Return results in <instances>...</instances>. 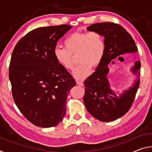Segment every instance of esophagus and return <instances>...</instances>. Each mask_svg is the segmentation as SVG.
Masks as SVG:
<instances>
[{
  "label": "esophagus",
  "mask_w": 152,
  "mask_h": 152,
  "mask_svg": "<svg viewBox=\"0 0 152 152\" xmlns=\"http://www.w3.org/2000/svg\"><path fill=\"white\" fill-rule=\"evenodd\" d=\"M76 84H78V85H79V86H84L83 82L81 81V80H76Z\"/></svg>",
  "instance_id": "obj_1"
}]
</instances>
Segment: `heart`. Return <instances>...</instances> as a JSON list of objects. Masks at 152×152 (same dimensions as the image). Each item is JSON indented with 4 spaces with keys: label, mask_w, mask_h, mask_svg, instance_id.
<instances>
[{
    "label": "heart",
    "mask_w": 152,
    "mask_h": 152,
    "mask_svg": "<svg viewBox=\"0 0 152 152\" xmlns=\"http://www.w3.org/2000/svg\"><path fill=\"white\" fill-rule=\"evenodd\" d=\"M64 47H56L53 56L58 64L67 70H72L74 57L79 62L74 71L77 79H84L91 74L92 67L97 68L104 58L106 46L104 37L97 31L74 33L66 38Z\"/></svg>",
    "instance_id": "obj_1"
}]
</instances>
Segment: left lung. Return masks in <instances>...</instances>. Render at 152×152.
Masks as SVG:
<instances>
[{"label": "left lung", "mask_w": 152, "mask_h": 152, "mask_svg": "<svg viewBox=\"0 0 152 152\" xmlns=\"http://www.w3.org/2000/svg\"><path fill=\"white\" fill-rule=\"evenodd\" d=\"M87 29L99 32L104 36L106 50L101 64L84 82V102L92 117L102 122L113 121L122 117L130 109L140 85V79L135 81L133 87L118 96L110 88L107 78L109 73L107 65L118 56L137 52V48L131 35L119 24L98 23L88 27ZM140 61H137L132 69L133 73H140Z\"/></svg>", "instance_id": "8db88e82"}]
</instances>
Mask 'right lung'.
<instances>
[{"label":"right lung","instance_id":"right-lung-1","mask_svg":"<svg viewBox=\"0 0 152 152\" xmlns=\"http://www.w3.org/2000/svg\"><path fill=\"white\" fill-rule=\"evenodd\" d=\"M72 27L68 25L31 31L15 45L9 66L14 101L33 125L54 127L63 119L66 99L76 81L56 61L58 41Z\"/></svg>","mask_w":152,"mask_h":152}]
</instances>
